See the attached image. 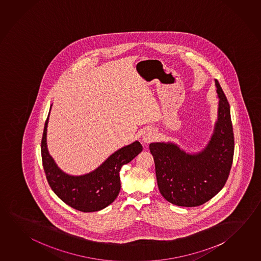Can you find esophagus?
<instances>
[{"mask_svg":"<svg viewBox=\"0 0 261 261\" xmlns=\"http://www.w3.org/2000/svg\"><path fill=\"white\" fill-rule=\"evenodd\" d=\"M154 137H155L154 131L151 130V129H148V130H146V132L144 133L142 138H143V141L145 143H149V142L153 141Z\"/></svg>","mask_w":261,"mask_h":261,"instance_id":"esophagus-1","label":"esophagus"}]
</instances>
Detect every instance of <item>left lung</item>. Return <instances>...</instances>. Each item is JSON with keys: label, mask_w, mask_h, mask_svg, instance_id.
Here are the masks:
<instances>
[{"label": "left lung", "mask_w": 261, "mask_h": 261, "mask_svg": "<svg viewBox=\"0 0 261 261\" xmlns=\"http://www.w3.org/2000/svg\"><path fill=\"white\" fill-rule=\"evenodd\" d=\"M219 97L214 134L203 150L189 154L173 143H151L155 177L161 195L175 205L205 203L223 189L233 163V125L230 106L217 80Z\"/></svg>", "instance_id": "8db88e82"}]
</instances>
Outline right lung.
<instances>
[{"label": "right lung", "instance_id": "1", "mask_svg": "<svg viewBox=\"0 0 261 261\" xmlns=\"http://www.w3.org/2000/svg\"><path fill=\"white\" fill-rule=\"evenodd\" d=\"M45 123L41 141L43 167L47 182L60 200L76 210L90 213L102 210L115 201L121 189L119 172L122 166L135 159L143 147L138 141L124 146L107 159L95 170L82 176L63 172L49 155L46 146Z\"/></svg>", "mask_w": 261, "mask_h": 261}]
</instances>
